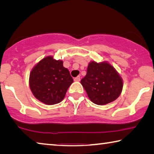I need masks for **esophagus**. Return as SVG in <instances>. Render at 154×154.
Listing matches in <instances>:
<instances>
[{
	"label": "esophagus",
	"instance_id": "1",
	"mask_svg": "<svg viewBox=\"0 0 154 154\" xmlns=\"http://www.w3.org/2000/svg\"><path fill=\"white\" fill-rule=\"evenodd\" d=\"M80 77L79 76H77V77H75V79H74V81L75 82H79L80 81Z\"/></svg>",
	"mask_w": 154,
	"mask_h": 154
}]
</instances>
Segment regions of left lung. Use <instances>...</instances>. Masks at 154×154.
<instances>
[{
    "mask_svg": "<svg viewBox=\"0 0 154 154\" xmlns=\"http://www.w3.org/2000/svg\"><path fill=\"white\" fill-rule=\"evenodd\" d=\"M81 83L91 101L98 105L113 102L120 95L123 88L122 78L106 62H91Z\"/></svg>",
    "mask_w": 154,
    "mask_h": 154,
    "instance_id": "left-lung-1",
    "label": "left lung"
}]
</instances>
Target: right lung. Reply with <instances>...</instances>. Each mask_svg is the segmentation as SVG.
<instances>
[{
    "label": "right lung",
    "instance_id": "right-lung-1",
    "mask_svg": "<svg viewBox=\"0 0 154 154\" xmlns=\"http://www.w3.org/2000/svg\"><path fill=\"white\" fill-rule=\"evenodd\" d=\"M73 82L63 62L48 56L33 68L29 84L34 96L46 105H55L63 100L66 91Z\"/></svg>",
    "mask_w": 154,
    "mask_h": 154
}]
</instances>
